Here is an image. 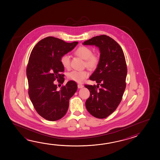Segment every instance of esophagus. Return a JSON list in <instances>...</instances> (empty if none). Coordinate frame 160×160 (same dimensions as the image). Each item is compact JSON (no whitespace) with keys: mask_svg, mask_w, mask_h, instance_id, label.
Segmentation results:
<instances>
[{"mask_svg":"<svg viewBox=\"0 0 160 160\" xmlns=\"http://www.w3.org/2000/svg\"><path fill=\"white\" fill-rule=\"evenodd\" d=\"M78 88L80 89V88H83V87H84V85H82V84H78Z\"/></svg>","mask_w":160,"mask_h":160,"instance_id":"esophagus-1","label":"esophagus"}]
</instances>
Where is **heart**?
I'll list each match as a JSON object with an SVG mask.
<instances>
[{
    "label": "heart",
    "instance_id": "obj_1",
    "mask_svg": "<svg viewBox=\"0 0 160 160\" xmlns=\"http://www.w3.org/2000/svg\"><path fill=\"white\" fill-rule=\"evenodd\" d=\"M75 54L85 60V66L90 69H94L99 63V57L97 54L92 53L91 48L86 46H81L75 51ZM61 62L63 67L66 69H70L71 66V58L68 54H64L61 58ZM89 76L87 71L73 70L68 75V79L78 83L84 82Z\"/></svg>",
    "mask_w": 160,
    "mask_h": 160
}]
</instances>
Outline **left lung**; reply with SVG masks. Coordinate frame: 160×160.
Instances as JSON below:
<instances>
[{"label":"left lung","mask_w":160,"mask_h":160,"mask_svg":"<svg viewBox=\"0 0 160 160\" xmlns=\"http://www.w3.org/2000/svg\"><path fill=\"white\" fill-rule=\"evenodd\" d=\"M82 44L95 45L100 51L99 63L89 78L96 81L97 85H85L90 92L85 106L94 117L104 118L118 108L126 88L125 56L118 42L106 35L93 37Z\"/></svg>","instance_id":"obj_1"}]
</instances>
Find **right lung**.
Masks as SVG:
<instances>
[{
	"mask_svg": "<svg viewBox=\"0 0 160 160\" xmlns=\"http://www.w3.org/2000/svg\"><path fill=\"white\" fill-rule=\"evenodd\" d=\"M78 42H66L48 37L37 43L31 51L26 68L28 95L39 115L54 121L63 118L68 111L69 99L78 89L74 81H68L59 90L54 81L64 82L61 57L70 52Z\"/></svg>",
	"mask_w": 160,
	"mask_h": 160,
	"instance_id": "right-lung-1",
	"label": "right lung"
}]
</instances>
